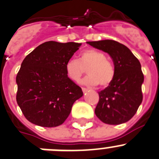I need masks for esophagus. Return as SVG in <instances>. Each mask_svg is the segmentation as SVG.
<instances>
[{
  "mask_svg": "<svg viewBox=\"0 0 159 159\" xmlns=\"http://www.w3.org/2000/svg\"><path fill=\"white\" fill-rule=\"evenodd\" d=\"M81 89H82V91H83V92H84H84H87V91H88V89H86V88L83 87V88H81Z\"/></svg>",
  "mask_w": 159,
  "mask_h": 159,
  "instance_id": "1",
  "label": "esophagus"
}]
</instances>
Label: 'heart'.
<instances>
[{"mask_svg":"<svg viewBox=\"0 0 159 159\" xmlns=\"http://www.w3.org/2000/svg\"><path fill=\"white\" fill-rule=\"evenodd\" d=\"M87 70L89 75L82 83L89 86L99 84L101 87L109 85L115 77V68L106 56L96 50H86L80 53L79 61L70 59L65 64L67 77L74 81H78Z\"/></svg>","mask_w":159,"mask_h":159,"instance_id":"1","label":"heart"}]
</instances>
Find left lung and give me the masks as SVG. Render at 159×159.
I'll return each mask as SVG.
<instances>
[{"instance_id": "1", "label": "left lung", "mask_w": 159, "mask_h": 159, "mask_svg": "<svg viewBox=\"0 0 159 159\" xmlns=\"http://www.w3.org/2000/svg\"><path fill=\"white\" fill-rule=\"evenodd\" d=\"M109 53L115 68L112 82L98 92L99 100L95 112L100 120L118 125L130 120L143 99L141 85L144 75L138 58L124 44L111 39L87 42Z\"/></svg>"}]
</instances>
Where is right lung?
<instances>
[{
	"mask_svg": "<svg viewBox=\"0 0 159 159\" xmlns=\"http://www.w3.org/2000/svg\"><path fill=\"white\" fill-rule=\"evenodd\" d=\"M81 46L74 42L49 41L23 60L16 77V100L29 122L54 127L68 117L74 102L83 92L67 77L65 64Z\"/></svg>",
	"mask_w": 159,
	"mask_h": 159,
	"instance_id": "1",
	"label": "right lung"
}]
</instances>
